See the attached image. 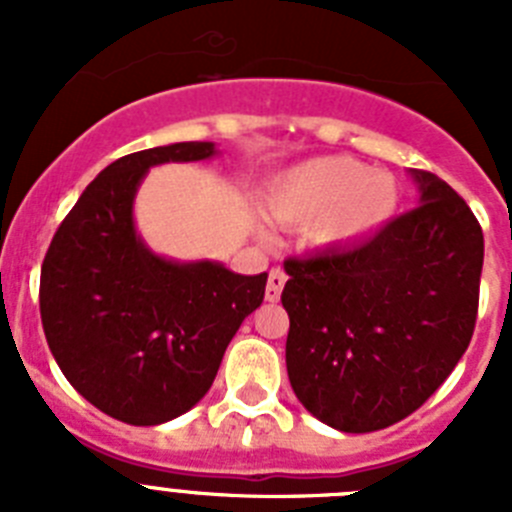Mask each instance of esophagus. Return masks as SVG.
Here are the masks:
<instances>
[{"label": "esophagus", "mask_w": 512, "mask_h": 512, "mask_svg": "<svg viewBox=\"0 0 512 512\" xmlns=\"http://www.w3.org/2000/svg\"><path fill=\"white\" fill-rule=\"evenodd\" d=\"M284 282H287V274L282 269L269 271V282H266V302H277L282 297Z\"/></svg>", "instance_id": "34e87169"}]
</instances>
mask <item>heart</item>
I'll list each match as a JSON object with an SVG mask.
<instances>
[{"label":"heart","instance_id":"heart-1","mask_svg":"<svg viewBox=\"0 0 512 512\" xmlns=\"http://www.w3.org/2000/svg\"><path fill=\"white\" fill-rule=\"evenodd\" d=\"M400 207L395 174L351 156H318L279 171L261 192V210L282 228L310 230L323 251L372 241Z\"/></svg>","mask_w":512,"mask_h":512}]
</instances>
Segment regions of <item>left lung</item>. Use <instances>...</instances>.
I'll use <instances>...</instances> for the list:
<instances>
[{
	"label": "left lung",
	"instance_id": "obj_1",
	"mask_svg": "<svg viewBox=\"0 0 512 512\" xmlns=\"http://www.w3.org/2000/svg\"><path fill=\"white\" fill-rule=\"evenodd\" d=\"M410 176L418 207L372 241L284 261L289 384L307 413L343 433L408 418L472 341L482 228L443 179Z\"/></svg>",
	"mask_w": 512,
	"mask_h": 512
}]
</instances>
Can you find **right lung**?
<instances>
[{
    "label": "right lung",
    "mask_w": 512,
    "mask_h": 512,
    "mask_svg": "<svg viewBox=\"0 0 512 512\" xmlns=\"http://www.w3.org/2000/svg\"><path fill=\"white\" fill-rule=\"evenodd\" d=\"M210 140L112 161L81 192L40 269V318L63 377L130 425L192 410L215 382L235 330L264 302L266 277L220 261H174L135 228V194L153 166L217 156Z\"/></svg>",
    "instance_id": "add662e5"
}]
</instances>
